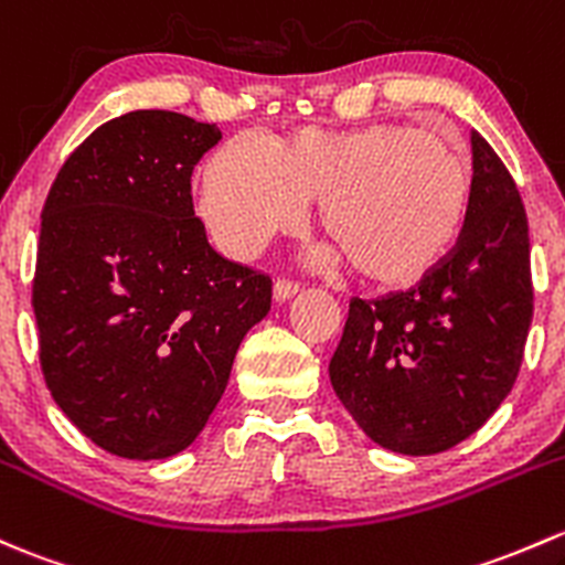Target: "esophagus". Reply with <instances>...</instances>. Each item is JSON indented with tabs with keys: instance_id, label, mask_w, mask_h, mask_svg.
I'll return each instance as SVG.
<instances>
[{
	"instance_id": "34e87169",
	"label": "esophagus",
	"mask_w": 565,
	"mask_h": 565,
	"mask_svg": "<svg viewBox=\"0 0 565 565\" xmlns=\"http://www.w3.org/2000/svg\"><path fill=\"white\" fill-rule=\"evenodd\" d=\"M300 289L298 281H289V278H276V284H273V300L276 302H284L289 298H295Z\"/></svg>"
}]
</instances>
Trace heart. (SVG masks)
Instances as JSON below:
<instances>
[{"mask_svg": "<svg viewBox=\"0 0 565 565\" xmlns=\"http://www.w3.org/2000/svg\"><path fill=\"white\" fill-rule=\"evenodd\" d=\"M319 200L332 237L319 263L349 259L365 281H419L460 235L471 170L452 142L406 124L358 129L302 127L267 142L237 135L207 157L200 213L230 257H254L276 233H292Z\"/></svg>", "mask_w": 565, "mask_h": 565, "instance_id": "1", "label": "heart"}]
</instances>
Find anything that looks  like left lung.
Instances as JSON below:
<instances>
[{
    "label": "left lung",
    "mask_w": 565,
    "mask_h": 565,
    "mask_svg": "<svg viewBox=\"0 0 565 565\" xmlns=\"http://www.w3.org/2000/svg\"><path fill=\"white\" fill-rule=\"evenodd\" d=\"M455 248L423 281L349 302L330 382L365 436L438 455L495 414L520 373L533 317L531 241L518 183L479 132Z\"/></svg>",
    "instance_id": "8db88e82"
}]
</instances>
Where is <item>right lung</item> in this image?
Listing matches in <instances>:
<instances>
[{
	"label": "right lung",
	"instance_id": "add662e5",
	"mask_svg": "<svg viewBox=\"0 0 565 565\" xmlns=\"http://www.w3.org/2000/svg\"><path fill=\"white\" fill-rule=\"evenodd\" d=\"M218 140L183 113H124L47 192L32 287L45 384L83 436L127 460L200 436L270 311V278L224 259L194 216L192 170Z\"/></svg>",
	"mask_w": 565,
	"mask_h": 565
}]
</instances>
